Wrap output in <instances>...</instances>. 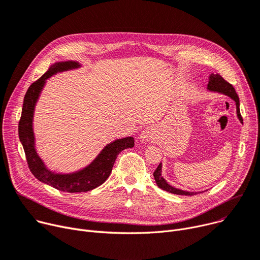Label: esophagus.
I'll use <instances>...</instances> for the list:
<instances>
[{
	"label": "esophagus",
	"instance_id": "34e87169",
	"mask_svg": "<svg viewBox=\"0 0 260 260\" xmlns=\"http://www.w3.org/2000/svg\"><path fill=\"white\" fill-rule=\"evenodd\" d=\"M154 139V135H153V132L151 128H145L141 132V134L139 135V140L140 142L142 143H145V142H148V141H151Z\"/></svg>",
	"mask_w": 260,
	"mask_h": 260
}]
</instances>
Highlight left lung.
<instances>
[{
	"label": "left lung",
	"instance_id": "8db88e82",
	"mask_svg": "<svg viewBox=\"0 0 260 260\" xmlns=\"http://www.w3.org/2000/svg\"><path fill=\"white\" fill-rule=\"evenodd\" d=\"M207 90L210 92H217V93L223 94V95L230 97L232 100H234L235 105H236V113H237L238 120L240 121V123H244L243 117H241L240 111H239V98H238V96L233 88V85L231 83L224 80L219 74L211 73L209 76L208 85H207ZM153 178H154V181H155V183H157L158 187L165 190V191H167V192L179 194V196H194L198 193V192H191V191H185V190L176 188L174 186H171L170 184H168L162 176V163H160L159 166L157 167V169L154 170ZM201 192H204V191H201Z\"/></svg>",
	"mask_w": 260,
	"mask_h": 260
}]
</instances>
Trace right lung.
<instances>
[{
  "label": "right lung",
  "mask_w": 260,
  "mask_h": 260,
  "mask_svg": "<svg viewBox=\"0 0 260 260\" xmlns=\"http://www.w3.org/2000/svg\"><path fill=\"white\" fill-rule=\"evenodd\" d=\"M81 64L75 60L56 61L36 82H33L24 97L22 116L19 123V137L24 147L30 171L39 181L64 192H86L105 183L110 177L115 160L120 151L132 148L135 145L133 137L116 139L107 144L97 154V157L85 167L70 174H60L51 170L39 155L36 148V137L33 132V117L37 102L51 76L57 73L76 70Z\"/></svg>",
  "instance_id": "add662e5"
}]
</instances>
